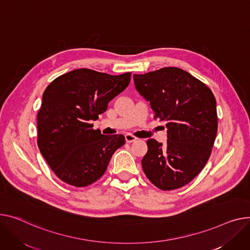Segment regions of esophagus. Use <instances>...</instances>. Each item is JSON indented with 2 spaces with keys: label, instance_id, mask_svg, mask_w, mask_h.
<instances>
[{
  "label": "esophagus",
  "instance_id": "esophagus-1",
  "mask_svg": "<svg viewBox=\"0 0 250 250\" xmlns=\"http://www.w3.org/2000/svg\"><path fill=\"white\" fill-rule=\"evenodd\" d=\"M125 137V142L128 143V144H130V143H132V142H135V141L138 140V138H136L135 136H132L131 134H126Z\"/></svg>",
  "mask_w": 250,
  "mask_h": 250
}]
</instances>
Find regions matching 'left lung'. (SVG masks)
<instances>
[{"instance_id": "left-lung-1", "label": "left lung", "mask_w": 250, "mask_h": 250, "mask_svg": "<svg viewBox=\"0 0 250 250\" xmlns=\"http://www.w3.org/2000/svg\"><path fill=\"white\" fill-rule=\"evenodd\" d=\"M134 80L154 118L168 128L166 145L147 140L143 170L159 189H179L202 171L211 155L218 128L215 96L205 83L177 67L134 74Z\"/></svg>"}]
</instances>
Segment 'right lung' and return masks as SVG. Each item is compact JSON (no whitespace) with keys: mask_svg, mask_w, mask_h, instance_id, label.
<instances>
[{"mask_svg":"<svg viewBox=\"0 0 250 250\" xmlns=\"http://www.w3.org/2000/svg\"><path fill=\"white\" fill-rule=\"evenodd\" d=\"M130 75L81 68L58 76L45 89L37 114V144L49 167L66 184L91 185L125 145L123 135L104 136L90 122L127 87Z\"/></svg>","mask_w":250,"mask_h":250,"instance_id":"obj_1","label":"right lung"}]
</instances>
